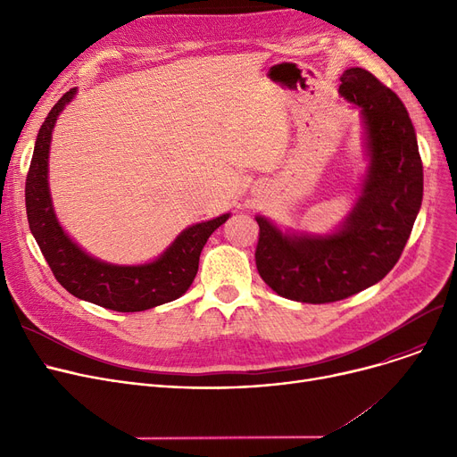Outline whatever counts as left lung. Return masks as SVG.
Returning a JSON list of instances; mask_svg holds the SVG:
<instances>
[{
	"label": "left lung",
	"mask_w": 457,
	"mask_h": 457,
	"mask_svg": "<svg viewBox=\"0 0 457 457\" xmlns=\"http://www.w3.org/2000/svg\"><path fill=\"white\" fill-rule=\"evenodd\" d=\"M339 94L361 107L369 170L361 196L329 235H289L255 216L257 272L274 293L305 303L345 300L386 278L422 204V161L398 96L365 68H348Z\"/></svg>",
	"instance_id": "left-lung-1"
}]
</instances>
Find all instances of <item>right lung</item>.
<instances>
[{"mask_svg": "<svg viewBox=\"0 0 457 457\" xmlns=\"http://www.w3.org/2000/svg\"><path fill=\"white\" fill-rule=\"evenodd\" d=\"M74 96L76 88L62 94V98L47 112L37 135L26 179V209L35 241L55 279L76 298L118 313H135L172 302L185 295L195 281L207 238L229 219V212L187 228L161 257L146 265L118 267L85 253L61 228L47 187L52 131L57 116L74 100Z\"/></svg>", "mask_w": 457, "mask_h": 457, "instance_id": "1", "label": "right lung"}]
</instances>
